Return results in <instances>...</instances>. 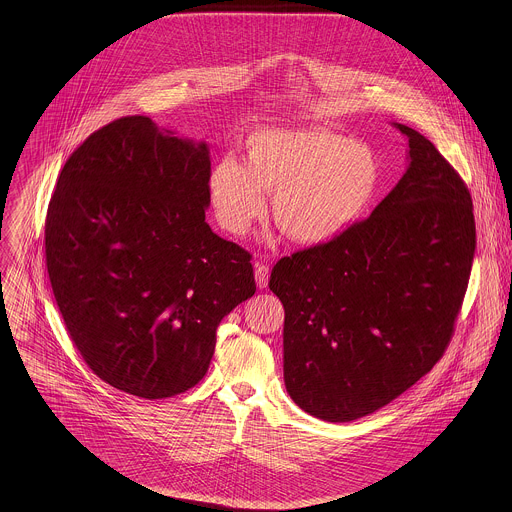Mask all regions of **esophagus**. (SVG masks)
Masks as SVG:
<instances>
[{
    "label": "esophagus",
    "instance_id": "obj_1",
    "mask_svg": "<svg viewBox=\"0 0 512 512\" xmlns=\"http://www.w3.org/2000/svg\"><path fill=\"white\" fill-rule=\"evenodd\" d=\"M254 278H256V284L258 288H266L268 286V280H270V268L266 264H260L256 262V270H254Z\"/></svg>",
    "mask_w": 512,
    "mask_h": 512
}]
</instances>
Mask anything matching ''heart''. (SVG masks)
<instances>
[{
  "instance_id": "heart-1",
  "label": "heart",
  "mask_w": 512,
  "mask_h": 512,
  "mask_svg": "<svg viewBox=\"0 0 512 512\" xmlns=\"http://www.w3.org/2000/svg\"><path fill=\"white\" fill-rule=\"evenodd\" d=\"M380 185V163L370 147L331 130L262 128L244 140V163L226 155L207 181L220 226L242 236L266 213L293 242L321 246L365 215Z\"/></svg>"
}]
</instances>
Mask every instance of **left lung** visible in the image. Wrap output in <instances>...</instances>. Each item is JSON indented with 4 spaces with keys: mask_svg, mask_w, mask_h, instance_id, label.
Instances as JSON below:
<instances>
[{
    "mask_svg": "<svg viewBox=\"0 0 512 512\" xmlns=\"http://www.w3.org/2000/svg\"><path fill=\"white\" fill-rule=\"evenodd\" d=\"M394 126L408 138L398 185L333 242L282 258L268 284L286 311V390L325 422L372 414L428 374L469 284L471 195L428 138Z\"/></svg>",
    "mask_w": 512,
    "mask_h": 512,
    "instance_id": "8db88e82",
    "label": "left lung"
}]
</instances>
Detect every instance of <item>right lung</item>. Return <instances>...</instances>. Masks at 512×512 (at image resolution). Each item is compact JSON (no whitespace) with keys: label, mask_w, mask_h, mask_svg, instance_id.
<instances>
[{"label":"right lung","mask_w":512,"mask_h":512,"mask_svg":"<svg viewBox=\"0 0 512 512\" xmlns=\"http://www.w3.org/2000/svg\"><path fill=\"white\" fill-rule=\"evenodd\" d=\"M209 173L205 142L126 116L74 149L49 203L47 270L74 347L138 398L193 388L222 317L256 292L252 256L205 220Z\"/></svg>","instance_id":"right-lung-1"}]
</instances>
